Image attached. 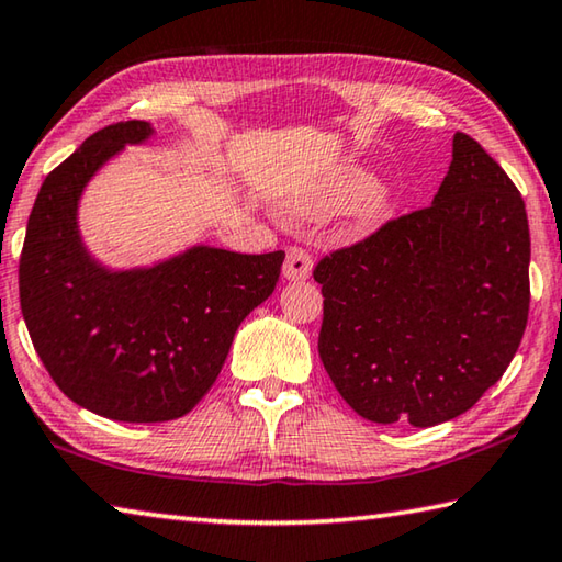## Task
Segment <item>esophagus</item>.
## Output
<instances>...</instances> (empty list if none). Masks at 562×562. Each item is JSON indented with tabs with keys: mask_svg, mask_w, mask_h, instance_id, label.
<instances>
[{
	"mask_svg": "<svg viewBox=\"0 0 562 562\" xmlns=\"http://www.w3.org/2000/svg\"><path fill=\"white\" fill-rule=\"evenodd\" d=\"M312 274V258L307 250L302 247H290L288 250V260L282 265V278L290 282H302Z\"/></svg>",
	"mask_w": 562,
	"mask_h": 562,
	"instance_id": "1",
	"label": "esophagus"
}]
</instances>
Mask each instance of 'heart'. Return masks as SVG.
I'll return each instance as SVG.
<instances>
[{"label":"heart","instance_id":"obj_1","mask_svg":"<svg viewBox=\"0 0 562 562\" xmlns=\"http://www.w3.org/2000/svg\"><path fill=\"white\" fill-rule=\"evenodd\" d=\"M357 203V233H372L392 215L394 193L386 186H374V176L367 168L347 166L300 193L294 201V211L307 217H322L349 211Z\"/></svg>","mask_w":562,"mask_h":562}]
</instances>
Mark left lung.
Wrapping results in <instances>:
<instances>
[{
  "label": "left lung",
  "mask_w": 562,
  "mask_h": 562,
  "mask_svg": "<svg viewBox=\"0 0 562 562\" xmlns=\"http://www.w3.org/2000/svg\"><path fill=\"white\" fill-rule=\"evenodd\" d=\"M526 203L465 133L424 211L322 258L319 357L341 398L374 424L451 422L498 382L530 304Z\"/></svg>",
  "instance_id": "obj_1"
}]
</instances>
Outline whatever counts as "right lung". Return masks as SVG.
<instances>
[{
	"label": "right lung",
	"instance_id": "right-lung-1",
	"mask_svg": "<svg viewBox=\"0 0 562 562\" xmlns=\"http://www.w3.org/2000/svg\"><path fill=\"white\" fill-rule=\"evenodd\" d=\"M154 136L150 123L123 121L83 140L42 183L19 258L22 315L46 372L74 404L128 424L170 422L201 402L284 260L211 245L146 268L93 258L79 231L83 190Z\"/></svg>",
	"mask_w": 562,
	"mask_h": 562
}]
</instances>
